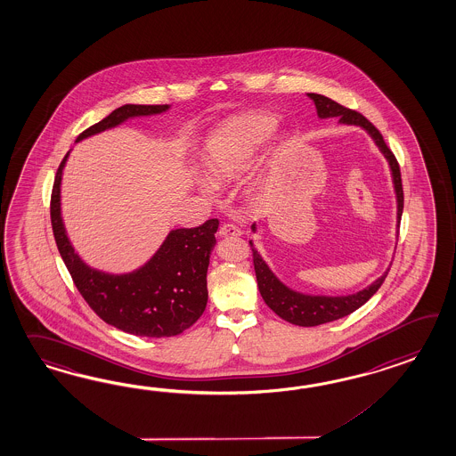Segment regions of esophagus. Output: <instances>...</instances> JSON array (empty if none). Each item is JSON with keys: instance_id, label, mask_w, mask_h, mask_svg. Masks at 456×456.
<instances>
[{"instance_id": "1", "label": "esophagus", "mask_w": 456, "mask_h": 456, "mask_svg": "<svg viewBox=\"0 0 456 456\" xmlns=\"http://www.w3.org/2000/svg\"><path fill=\"white\" fill-rule=\"evenodd\" d=\"M218 233H220V236H223V238H228V236H241V230H240L236 224H232V223H223Z\"/></svg>"}]
</instances>
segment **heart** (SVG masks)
I'll return each mask as SVG.
<instances>
[{
  "label": "heart",
  "mask_w": 456,
  "mask_h": 456,
  "mask_svg": "<svg viewBox=\"0 0 456 456\" xmlns=\"http://www.w3.org/2000/svg\"><path fill=\"white\" fill-rule=\"evenodd\" d=\"M275 126L274 118L265 113H241L224 119L205 141L201 162L208 177H197V189L203 195H213L216 191L215 183L240 177L273 136ZM265 183V174H259L248 182L246 193L261 197L267 187Z\"/></svg>",
  "instance_id": "heart-1"
}]
</instances>
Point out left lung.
Here are the masks:
<instances>
[{"label": "left lung", "instance_id": "1", "mask_svg": "<svg viewBox=\"0 0 456 456\" xmlns=\"http://www.w3.org/2000/svg\"><path fill=\"white\" fill-rule=\"evenodd\" d=\"M307 96L315 103L317 117L320 119L338 118L339 125L358 126L364 129L370 134V139L374 141V144L381 151V154L384 156V159L387 160V166L391 170L392 187H394L395 203H397L395 236H399V223H401L403 210L401 170H399V164L394 158L391 149L386 146L381 133L372 126L370 121L360 115L358 111H353V110L339 105L329 96L318 95V94H307ZM251 232L257 233V224L256 223L251 224ZM249 244H251V249H253L257 287H259V292L265 298L267 307L271 308L282 320H286L292 325H298V327H317V325H323V323H329L333 320H339V318L350 315L354 310H358L361 305H364L370 297L378 292V289L382 286L386 275L389 273V267H387L386 273L381 277H378L374 282H370V286L361 289L354 294H348V296L304 294V292H298V290H294V289L286 286L275 275L274 271L271 269V265L265 263L263 255L257 251L255 241L251 240Z\"/></svg>", "mask_w": 456, "mask_h": 456}]
</instances>
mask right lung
Masks as SVG:
<instances>
[{
	"instance_id": "obj_1",
	"label": "right lung",
	"mask_w": 456,
	"mask_h": 456,
	"mask_svg": "<svg viewBox=\"0 0 456 456\" xmlns=\"http://www.w3.org/2000/svg\"><path fill=\"white\" fill-rule=\"evenodd\" d=\"M170 105H125L84 131L75 142L123 125L133 118L156 117ZM72 151V149H70ZM70 151L61 162L51 199L53 238L78 292L96 315L129 335L166 338L181 335L200 318L208 302L207 271L216 244V218L197 228L170 230L156 253L129 273L96 269L75 251L62 218V175Z\"/></svg>"
}]
</instances>
